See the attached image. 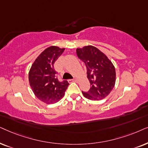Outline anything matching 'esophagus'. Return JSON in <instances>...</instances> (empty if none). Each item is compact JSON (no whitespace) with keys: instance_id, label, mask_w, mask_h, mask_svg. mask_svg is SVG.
I'll use <instances>...</instances> for the list:
<instances>
[{"instance_id":"34e87169","label":"esophagus","mask_w":148,"mask_h":148,"mask_svg":"<svg viewBox=\"0 0 148 148\" xmlns=\"http://www.w3.org/2000/svg\"><path fill=\"white\" fill-rule=\"evenodd\" d=\"M72 82H78V80L76 79V78H74V79H72V80H70Z\"/></svg>"}]
</instances>
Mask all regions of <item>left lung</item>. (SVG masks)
Wrapping results in <instances>:
<instances>
[{"label":"left lung","instance_id":"1","mask_svg":"<svg viewBox=\"0 0 148 148\" xmlns=\"http://www.w3.org/2000/svg\"><path fill=\"white\" fill-rule=\"evenodd\" d=\"M78 58L84 63L90 88L82 91L86 99L99 101L107 97L116 82V70L113 64L103 53L91 45L76 49Z\"/></svg>","mask_w":148,"mask_h":148}]
</instances>
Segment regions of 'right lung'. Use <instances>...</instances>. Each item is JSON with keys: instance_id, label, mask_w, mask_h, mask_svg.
<instances>
[{"instance_id": "right-lung-1", "label": "right lung", "mask_w": 148, "mask_h": 148, "mask_svg": "<svg viewBox=\"0 0 148 148\" xmlns=\"http://www.w3.org/2000/svg\"><path fill=\"white\" fill-rule=\"evenodd\" d=\"M64 48L51 46L39 55L29 72V83L36 97L44 103L51 104L64 97L69 85L67 80L60 82L57 77L54 64Z\"/></svg>"}]
</instances>
